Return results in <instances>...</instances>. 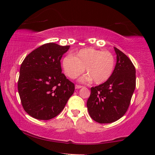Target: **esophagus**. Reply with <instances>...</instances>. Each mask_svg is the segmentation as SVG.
Returning <instances> with one entry per match:
<instances>
[{
    "label": "esophagus",
    "instance_id": "obj_1",
    "mask_svg": "<svg viewBox=\"0 0 155 155\" xmlns=\"http://www.w3.org/2000/svg\"><path fill=\"white\" fill-rule=\"evenodd\" d=\"M83 87V86H81V85H78V84H76L75 85V88L76 89H79V88Z\"/></svg>",
    "mask_w": 155,
    "mask_h": 155
}]
</instances>
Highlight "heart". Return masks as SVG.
<instances>
[{
  "label": "heart",
  "mask_w": 155,
  "mask_h": 155,
  "mask_svg": "<svg viewBox=\"0 0 155 155\" xmlns=\"http://www.w3.org/2000/svg\"><path fill=\"white\" fill-rule=\"evenodd\" d=\"M62 68L65 74L74 79L83 73L86 75L81 78L83 82L93 81L97 84L106 82L113 73L114 57L108 51H102L93 48L82 49L74 57L67 56L62 60Z\"/></svg>",
  "instance_id": "1"
}]
</instances>
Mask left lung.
Segmentation results:
<instances>
[{"label": "left lung", "instance_id": "left-lung-1", "mask_svg": "<svg viewBox=\"0 0 155 155\" xmlns=\"http://www.w3.org/2000/svg\"><path fill=\"white\" fill-rule=\"evenodd\" d=\"M117 63L110 77L91 88L88 113L97 123H111L126 113L136 86V70L127 56L116 47Z\"/></svg>", "mask_w": 155, "mask_h": 155}]
</instances>
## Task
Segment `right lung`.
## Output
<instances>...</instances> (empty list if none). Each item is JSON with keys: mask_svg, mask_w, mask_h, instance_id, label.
Wrapping results in <instances>:
<instances>
[{"mask_svg": "<svg viewBox=\"0 0 155 155\" xmlns=\"http://www.w3.org/2000/svg\"><path fill=\"white\" fill-rule=\"evenodd\" d=\"M70 46L47 43L25 57L18 91L24 110L38 120H50L63 110L74 84L62 73L61 59Z\"/></svg>", "mask_w": 155, "mask_h": 155, "instance_id": "obj_1", "label": "right lung"}]
</instances>
